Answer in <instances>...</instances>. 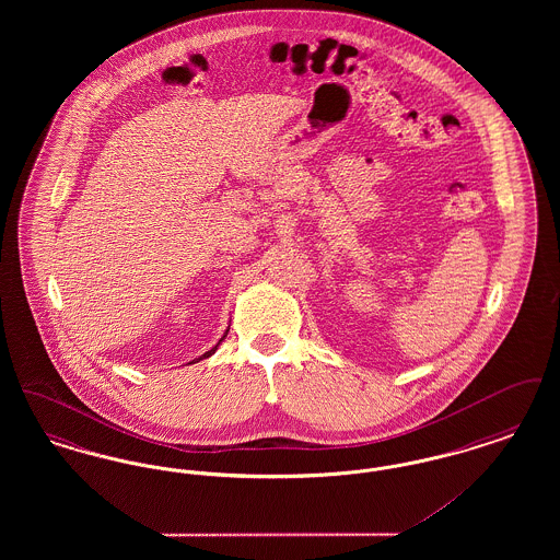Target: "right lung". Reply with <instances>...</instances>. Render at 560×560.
<instances>
[{
	"label": "right lung",
	"instance_id": "right-lung-1",
	"mask_svg": "<svg viewBox=\"0 0 560 560\" xmlns=\"http://www.w3.org/2000/svg\"><path fill=\"white\" fill-rule=\"evenodd\" d=\"M226 334H229V329H226V331H224V336H222V338H220V342H222V340H224V338H226ZM220 342H218V345H220ZM218 345H215V347H213L212 350H208V352H206V354H201V357H199V359H195V361H201V359H208V357H212L213 352H215V348H218Z\"/></svg>",
	"mask_w": 560,
	"mask_h": 560
}]
</instances>
